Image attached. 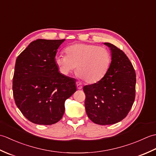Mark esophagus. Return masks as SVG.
<instances>
[{"label":"esophagus","instance_id":"esophagus-1","mask_svg":"<svg viewBox=\"0 0 156 156\" xmlns=\"http://www.w3.org/2000/svg\"><path fill=\"white\" fill-rule=\"evenodd\" d=\"M76 87H77L78 89H79V90H80V89H82V84L80 83V82H76Z\"/></svg>","mask_w":156,"mask_h":156}]
</instances>
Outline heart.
I'll list each match as a JSON object with an SVG mask.
<instances>
[{
    "label": "heart",
    "mask_w": 156,
    "mask_h": 156,
    "mask_svg": "<svg viewBox=\"0 0 156 156\" xmlns=\"http://www.w3.org/2000/svg\"><path fill=\"white\" fill-rule=\"evenodd\" d=\"M66 55H55V62L61 74L68 76L77 67V76L89 84L97 83L111 67V51L93 44H75L65 49Z\"/></svg>",
    "instance_id": "1"
}]
</instances>
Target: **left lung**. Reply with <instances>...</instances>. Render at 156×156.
Wrapping results in <instances>:
<instances>
[{
    "label": "left lung",
    "mask_w": 156,
    "mask_h": 156,
    "mask_svg": "<svg viewBox=\"0 0 156 156\" xmlns=\"http://www.w3.org/2000/svg\"><path fill=\"white\" fill-rule=\"evenodd\" d=\"M112 62L105 77L97 83L86 85L85 108L94 123H117L126 117L135 98L136 74L131 62L121 49L110 43Z\"/></svg>",
    "instance_id": "left-lung-1"
}]
</instances>
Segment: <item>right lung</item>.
<instances>
[{
  "label": "right lung",
  "mask_w": 156,
  "mask_h": 156,
  "mask_svg": "<svg viewBox=\"0 0 156 156\" xmlns=\"http://www.w3.org/2000/svg\"><path fill=\"white\" fill-rule=\"evenodd\" d=\"M65 39H37L16 58L12 91L22 114L35 124L56 123L64 113V102L76 91V80L59 73L55 62Z\"/></svg>",
  "instance_id": "obj_1"
}]
</instances>
